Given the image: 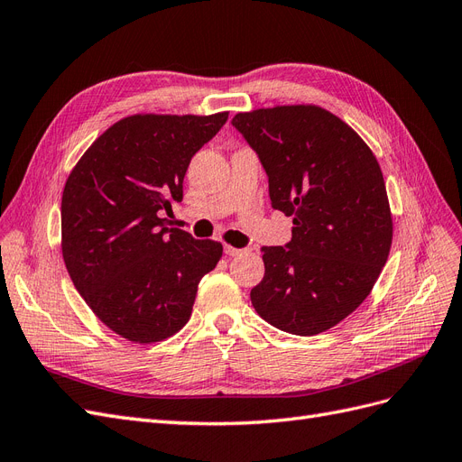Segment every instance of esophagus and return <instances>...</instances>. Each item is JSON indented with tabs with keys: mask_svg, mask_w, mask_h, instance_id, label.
<instances>
[{
	"mask_svg": "<svg viewBox=\"0 0 462 462\" xmlns=\"http://www.w3.org/2000/svg\"><path fill=\"white\" fill-rule=\"evenodd\" d=\"M223 250H226L227 256H239V254L245 253V248H236L233 245H226V246H223Z\"/></svg>",
	"mask_w": 462,
	"mask_h": 462,
	"instance_id": "34e87169",
	"label": "esophagus"
}]
</instances>
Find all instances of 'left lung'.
<instances>
[{
  "instance_id": "8db88e82",
  "label": "left lung",
  "mask_w": 462,
  "mask_h": 462,
  "mask_svg": "<svg viewBox=\"0 0 462 462\" xmlns=\"http://www.w3.org/2000/svg\"><path fill=\"white\" fill-rule=\"evenodd\" d=\"M233 125L268 173L272 206L292 216L291 243L262 248L253 306L292 335L337 326L370 295L393 241L380 163L355 129L314 104L243 111Z\"/></svg>"
}]
</instances>
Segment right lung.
<instances>
[{
    "label": "right lung",
    "mask_w": 462,
    "mask_h": 462,
    "mask_svg": "<svg viewBox=\"0 0 462 462\" xmlns=\"http://www.w3.org/2000/svg\"><path fill=\"white\" fill-rule=\"evenodd\" d=\"M229 111L134 114L106 129L67 177L61 254L94 316L131 343H158L183 328L200 279L223 245L167 227L162 209L183 200L187 167Z\"/></svg>",
    "instance_id": "obj_1"
}]
</instances>
